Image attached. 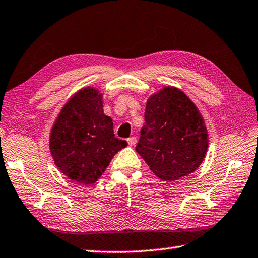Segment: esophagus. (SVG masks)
<instances>
[{"instance_id": "1", "label": "esophagus", "mask_w": 258, "mask_h": 258, "mask_svg": "<svg viewBox=\"0 0 258 258\" xmlns=\"http://www.w3.org/2000/svg\"><path fill=\"white\" fill-rule=\"evenodd\" d=\"M127 141H128L129 146L134 147V146H136V143H137V138L136 137H131V138H129V139H127Z\"/></svg>"}]
</instances>
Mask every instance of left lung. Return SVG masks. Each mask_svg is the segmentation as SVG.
I'll return each mask as SVG.
<instances>
[{"label": "left lung", "instance_id": "obj_1", "mask_svg": "<svg viewBox=\"0 0 258 258\" xmlns=\"http://www.w3.org/2000/svg\"><path fill=\"white\" fill-rule=\"evenodd\" d=\"M146 124L136 151L164 181L196 171L208 149L204 118L190 98L175 86H164L147 100Z\"/></svg>", "mask_w": 258, "mask_h": 258}]
</instances>
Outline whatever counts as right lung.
I'll return each instance as SVG.
<instances>
[{"label": "right lung", "instance_id": "1", "mask_svg": "<svg viewBox=\"0 0 258 258\" xmlns=\"http://www.w3.org/2000/svg\"><path fill=\"white\" fill-rule=\"evenodd\" d=\"M112 125L97 89L86 86L75 93L50 131V153L59 171L83 185L97 181L114 155L128 146L115 137Z\"/></svg>", "mask_w": 258, "mask_h": 258}]
</instances>
